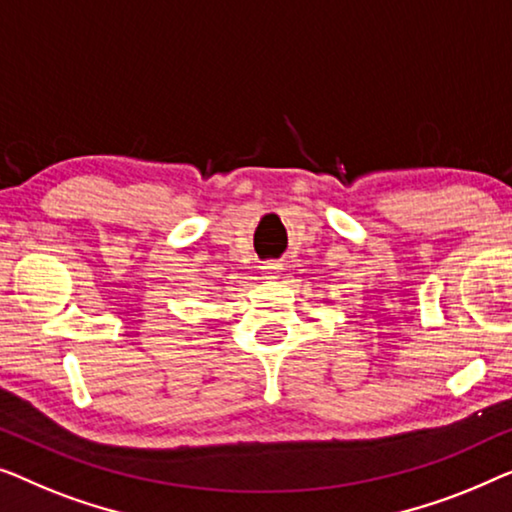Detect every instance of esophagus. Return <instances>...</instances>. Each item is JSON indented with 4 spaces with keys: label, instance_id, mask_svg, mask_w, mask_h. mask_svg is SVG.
<instances>
[{
    "label": "esophagus",
    "instance_id": "34e87169",
    "mask_svg": "<svg viewBox=\"0 0 512 512\" xmlns=\"http://www.w3.org/2000/svg\"><path fill=\"white\" fill-rule=\"evenodd\" d=\"M280 269H283V266H280L278 262H266V264L262 266V271H264V278H269V280H276V278L280 276Z\"/></svg>",
    "mask_w": 512,
    "mask_h": 512
}]
</instances>
